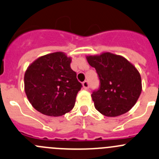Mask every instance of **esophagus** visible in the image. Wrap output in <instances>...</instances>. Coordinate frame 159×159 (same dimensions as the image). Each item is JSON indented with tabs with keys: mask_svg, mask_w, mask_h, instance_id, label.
<instances>
[{
	"mask_svg": "<svg viewBox=\"0 0 159 159\" xmlns=\"http://www.w3.org/2000/svg\"><path fill=\"white\" fill-rule=\"evenodd\" d=\"M82 85H83V88H84V89H88L89 88V84L87 81H84V82L82 83Z\"/></svg>",
	"mask_w": 159,
	"mask_h": 159,
	"instance_id": "obj_1",
	"label": "esophagus"
}]
</instances>
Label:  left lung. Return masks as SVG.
I'll list each match as a JSON object with an SVG mask.
<instances>
[{"instance_id": "obj_1", "label": "left lung", "mask_w": 159, "mask_h": 159, "mask_svg": "<svg viewBox=\"0 0 159 159\" xmlns=\"http://www.w3.org/2000/svg\"><path fill=\"white\" fill-rule=\"evenodd\" d=\"M87 61L95 67L99 80V87L92 94L95 109L106 116L128 112L142 89L136 67L123 57L110 53L87 57Z\"/></svg>"}]
</instances>
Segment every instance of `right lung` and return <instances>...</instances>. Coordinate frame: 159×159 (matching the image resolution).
I'll use <instances>...</instances> for the list:
<instances>
[{"label": "right lung", "mask_w": 159, "mask_h": 159, "mask_svg": "<svg viewBox=\"0 0 159 159\" xmlns=\"http://www.w3.org/2000/svg\"><path fill=\"white\" fill-rule=\"evenodd\" d=\"M71 59L61 52L35 60L25 71V91L32 106L41 113L60 116L74 108L82 84L70 68Z\"/></svg>", "instance_id": "1"}]
</instances>
